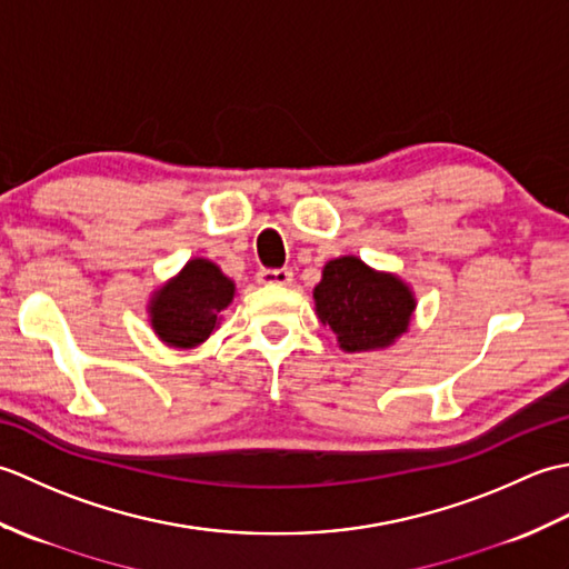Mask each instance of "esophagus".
<instances>
[{"instance_id":"1","label":"esophagus","mask_w":569,"mask_h":569,"mask_svg":"<svg viewBox=\"0 0 569 569\" xmlns=\"http://www.w3.org/2000/svg\"><path fill=\"white\" fill-rule=\"evenodd\" d=\"M293 281L291 269H261L259 283L263 286H288Z\"/></svg>"}]
</instances>
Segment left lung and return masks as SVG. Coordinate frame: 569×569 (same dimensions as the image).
I'll list each match as a JSON object with an SVG mask.
<instances>
[{
	"label": "left lung",
	"instance_id": "8db88e82",
	"mask_svg": "<svg viewBox=\"0 0 569 569\" xmlns=\"http://www.w3.org/2000/svg\"><path fill=\"white\" fill-rule=\"evenodd\" d=\"M316 308L347 352L391 345L408 330L416 300L391 273H377L357 257L335 259L316 286Z\"/></svg>",
	"mask_w": 569,
	"mask_h": 569
}]
</instances>
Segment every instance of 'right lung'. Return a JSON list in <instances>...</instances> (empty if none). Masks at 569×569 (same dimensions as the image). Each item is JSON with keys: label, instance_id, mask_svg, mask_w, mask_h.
Listing matches in <instances>:
<instances>
[{"label": "right lung", "instance_id": "1", "mask_svg": "<svg viewBox=\"0 0 569 569\" xmlns=\"http://www.w3.org/2000/svg\"><path fill=\"white\" fill-rule=\"evenodd\" d=\"M232 296L234 283L212 261L192 259L151 300V325L163 342L196 347L212 335Z\"/></svg>", "mask_w": 569, "mask_h": 569}]
</instances>
